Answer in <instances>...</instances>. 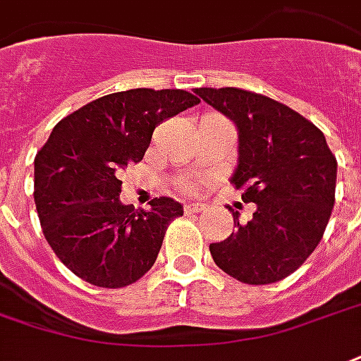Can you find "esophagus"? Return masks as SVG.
Listing matches in <instances>:
<instances>
[{
	"label": "esophagus",
	"instance_id": "34e87169",
	"mask_svg": "<svg viewBox=\"0 0 361 361\" xmlns=\"http://www.w3.org/2000/svg\"><path fill=\"white\" fill-rule=\"evenodd\" d=\"M204 208L207 207L201 204V202H188V204H183V212H185V214H199Z\"/></svg>",
	"mask_w": 361,
	"mask_h": 361
}]
</instances>
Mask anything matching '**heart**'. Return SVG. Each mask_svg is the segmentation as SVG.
<instances>
[{
	"label": "heart",
	"instance_id": "1",
	"mask_svg": "<svg viewBox=\"0 0 361 361\" xmlns=\"http://www.w3.org/2000/svg\"><path fill=\"white\" fill-rule=\"evenodd\" d=\"M188 189H195V185H188Z\"/></svg>",
	"mask_w": 361,
	"mask_h": 361
}]
</instances>
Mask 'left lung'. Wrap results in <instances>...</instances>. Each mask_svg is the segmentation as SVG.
Masks as SVG:
<instances>
[{
  "label": "left lung",
  "instance_id": "left-lung-1",
  "mask_svg": "<svg viewBox=\"0 0 361 361\" xmlns=\"http://www.w3.org/2000/svg\"><path fill=\"white\" fill-rule=\"evenodd\" d=\"M197 95L237 124L239 166L231 183L252 220L210 245L216 266L247 285L290 276L322 241L335 207L337 159L325 135L276 99L239 87H199Z\"/></svg>",
  "mask_w": 361,
  "mask_h": 361
}]
</instances>
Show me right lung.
Listing matches in <instances>:
<instances>
[{"mask_svg":"<svg viewBox=\"0 0 361 361\" xmlns=\"http://www.w3.org/2000/svg\"><path fill=\"white\" fill-rule=\"evenodd\" d=\"M201 99L183 90L137 87L80 106L53 128L34 159V202L45 239L74 276L122 289L153 268L180 202L149 210L122 204L118 176L140 162L154 128Z\"/></svg>","mask_w":361,"mask_h":361,"instance_id":"1","label":"right lung"}]
</instances>
